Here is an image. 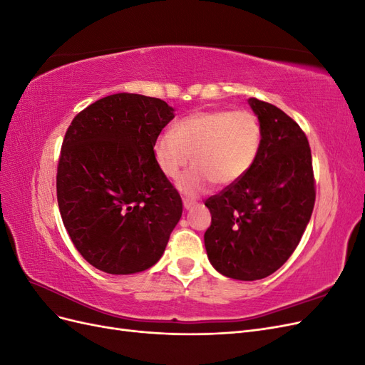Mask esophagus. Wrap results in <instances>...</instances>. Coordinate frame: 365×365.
<instances>
[{
	"instance_id": "esophagus-1",
	"label": "esophagus",
	"mask_w": 365,
	"mask_h": 365,
	"mask_svg": "<svg viewBox=\"0 0 365 365\" xmlns=\"http://www.w3.org/2000/svg\"><path fill=\"white\" fill-rule=\"evenodd\" d=\"M182 205H184L185 210H190V208L195 207V201H192V200H182Z\"/></svg>"
}]
</instances>
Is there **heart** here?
I'll return each instance as SVG.
<instances>
[{
  "label": "heart",
  "mask_w": 365,
  "mask_h": 365,
  "mask_svg": "<svg viewBox=\"0 0 365 365\" xmlns=\"http://www.w3.org/2000/svg\"><path fill=\"white\" fill-rule=\"evenodd\" d=\"M262 149V125L257 115L239 109L196 111L161 132L152 153L158 169L169 178L178 176L189 163L193 165L176 181L187 196L205 192L216 181L220 187L244 180L256 164Z\"/></svg>",
  "instance_id": "1"
}]
</instances>
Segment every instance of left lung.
<instances>
[{
	"label": "left lung",
	"mask_w": 365,
	"mask_h": 365,
	"mask_svg": "<svg viewBox=\"0 0 365 365\" xmlns=\"http://www.w3.org/2000/svg\"><path fill=\"white\" fill-rule=\"evenodd\" d=\"M262 125V149L244 180L205 201L212 225L207 257L225 277H268L291 257L315 204L312 155L304 132L280 108L248 98Z\"/></svg>",
	"instance_id": "8db88e82"
}]
</instances>
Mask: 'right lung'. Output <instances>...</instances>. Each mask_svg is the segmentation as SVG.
<instances>
[{
  "label": "right lung",
  "instance_id": "1",
  "mask_svg": "<svg viewBox=\"0 0 365 365\" xmlns=\"http://www.w3.org/2000/svg\"><path fill=\"white\" fill-rule=\"evenodd\" d=\"M173 117L161 98L120 93L71 121L58 165V204L74 247L94 268L135 274L164 254L182 202L152 148Z\"/></svg>",
  "mask_w": 365,
  "mask_h": 365
}]
</instances>
